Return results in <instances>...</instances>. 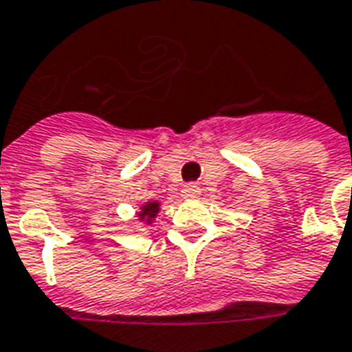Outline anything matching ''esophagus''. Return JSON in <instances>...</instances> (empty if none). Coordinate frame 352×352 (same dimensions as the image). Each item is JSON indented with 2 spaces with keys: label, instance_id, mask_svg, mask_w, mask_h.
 Returning <instances> with one entry per match:
<instances>
[{
  "label": "esophagus",
  "instance_id": "obj_1",
  "mask_svg": "<svg viewBox=\"0 0 352 352\" xmlns=\"http://www.w3.org/2000/svg\"><path fill=\"white\" fill-rule=\"evenodd\" d=\"M200 187L197 186V184H187V186H184V189H182V197L187 198V200H195V198L200 197Z\"/></svg>",
  "mask_w": 352,
  "mask_h": 352
}]
</instances>
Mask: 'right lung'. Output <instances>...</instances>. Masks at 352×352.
<instances>
[{"mask_svg": "<svg viewBox=\"0 0 352 352\" xmlns=\"http://www.w3.org/2000/svg\"><path fill=\"white\" fill-rule=\"evenodd\" d=\"M161 211V202L160 200H150V202H144V204L139 206L135 217L137 221L141 224H146V226H152L155 223V219L160 215Z\"/></svg>", "mask_w": 352, "mask_h": 352, "instance_id": "right-lung-1", "label": "right lung"}]
</instances>
